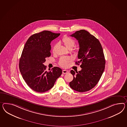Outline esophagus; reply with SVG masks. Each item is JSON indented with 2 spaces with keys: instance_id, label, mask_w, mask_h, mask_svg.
<instances>
[{
  "instance_id": "34e87169",
  "label": "esophagus",
  "mask_w": 127,
  "mask_h": 127,
  "mask_svg": "<svg viewBox=\"0 0 127 127\" xmlns=\"http://www.w3.org/2000/svg\"><path fill=\"white\" fill-rule=\"evenodd\" d=\"M62 73H63V74H67V73H68V70H63V71H62Z\"/></svg>"
}]
</instances>
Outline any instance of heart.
<instances>
[{
  "label": "heart",
  "instance_id": "heart-1",
  "mask_svg": "<svg viewBox=\"0 0 127 127\" xmlns=\"http://www.w3.org/2000/svg\"><path fill=\"white\" fill-rule=\"evenodd\" d=\"M62 42L66 46L67 48L69 50H71L73 47L75 46V40L72 39L70 37L67 36L64 37L62 39ZM58 46V44H55L53 48H52V52L54 53L56 52V50ZM71 59L70 57H62L61 58L59 62V64L62 67H66L68 66L69 62H70Z\"/></svg>",
  "mask_w": 127,
  "mask_h": 127
}]
</instances>
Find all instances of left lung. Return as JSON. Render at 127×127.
Wrapping results in <instances>:
<instances>
[{
	"instance_id": "1",
	"label": "left lung",
	"mask_w": 127,
	"mask_h": 127,
	"mask_svg": "<svg viewBox=\"0 0 127 127\" xmlns=\"http://www.w3.org/2000/svg\"><path fill=\"white\" fill-rule=\"evenodd\" d=\"M78 41L79 50L75 64L81 70L70 73L73 80L69 82L72 89L79 92L89 91L98 83L104 71L105 60L103 50L99 40L85 30L75 32L70 35Z\"/></svg>"
}]
</instances>
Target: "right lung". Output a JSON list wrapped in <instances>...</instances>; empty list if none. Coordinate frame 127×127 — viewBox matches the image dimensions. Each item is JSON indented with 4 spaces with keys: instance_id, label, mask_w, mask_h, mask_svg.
I'll list each match as a JSON object with an SVG mask.
<instances>
[{
    "instance_id": "right-lung-1",
    "label": "right lung",
    "mask_w": 127,
    "mask_h": 127,
    "mask_svg": "<svg viewBox=\"0 0 127 127\" xmlns=\"http://www.w3.org/2000/svg\"><path fill=\"white\" fill-rule=\"evenodd\" d=\"M60 34L43 31L31 35L25 44L20 59V71L26 83L33 91H48L62 75L60 68L54 67L47 71L46 66L43 64L46 58L51 54V41Z\"/></svg>"
}]
</instances>
